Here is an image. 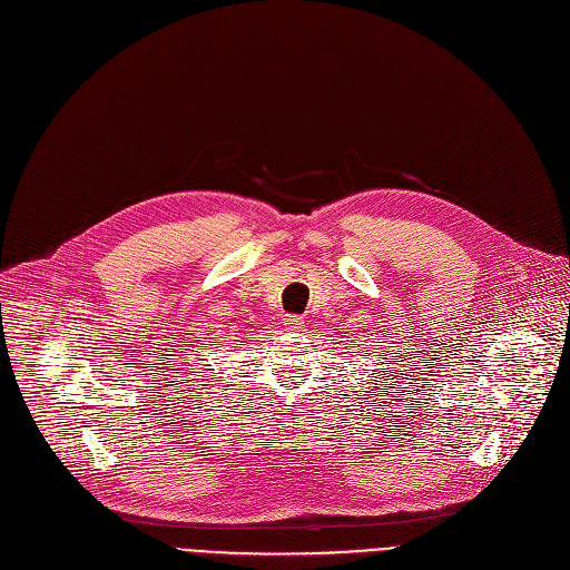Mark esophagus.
<instances>
[{"label": "esophagus", "instance_id": "34e87169", "mask_svg": "<svg viewBox=\"0 0 570 570\" xmlns=\"http://www.w3.org/2000/svg\"><path fill=\"white\" fill-rule=\"evenodd\" d=\"M283 325L289 330V332H302L304 330V321L299 316H287L283 321Z\"/></svg>", "mask_w": 570, "mask_h": 570}]
</instances>
